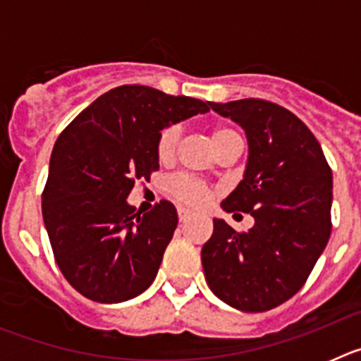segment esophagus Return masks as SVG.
Wrapping results in <instances>:
<instances>
[{
	"instance_id": "obj_1",
	"label": "esophagus",
	"mask_w": 361,
	"mask_h": 361,
	"mask_svg": "<svg viewBox=\"0 0 361 361\" xmlns=\"http://www.w3.org/2000/svg\"><path fill=\"white\" fill-rule=\"evenodd\" d=\"M177 215H178V220H180V222H186V220H190L191 213L188 212V209H184V208H178Z\"/></svg>"
}]
</instances>
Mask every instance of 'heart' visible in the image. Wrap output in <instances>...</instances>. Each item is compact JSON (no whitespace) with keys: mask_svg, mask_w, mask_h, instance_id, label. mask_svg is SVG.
<instances>
[{"mask_svg":"<svg viewBox=\"0 0 361 361\" xmlns=\"http://www.w3.org/2000/svg\"><path fill=\"white\" fill-rule=\"evenodd\" d=\"M180 135H183V132H180V126H177V124H170L164 130H161L157 137V145H155L159 161L166 162L173 157L178 142H180ZM238 137L240 135L235 130L224 126V124H216L212 128V141L215 149H219L220 146L231 141V139H238ZM166 190H168L171 199L177 200L183 206H188V208H204L213 199V188L209 184L186 173H177L168 178Z\"/></svg>","mask_w":361,"mask_h":361,"instance_id":"1","label":"heart"}]
</instances>
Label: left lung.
Returning <instances> with one entry per match:
<instances>
[{"instance_id": "8db88e82", "label": "left lung", "mask_w": 361, "mask_h": 361, "mask_svg": "<svg viewBox=\"0 0 361 361\" xmlns=\"http://www.w3.org/2000/svg\"><path fill=\"white\" fill-rule=\"evenodd\" d=\"M209 106L245 130L247 168L222 208L250 213L255 226L235 231L213 219L204 275L231 307L269 311L300 291L327 245L333 171L317 137L280 104L250 97Z\"/></svg>"}]
</instances>
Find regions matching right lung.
<instances>
[{"label":"right lung","instance_id":"obj_1","mask_svg":"<svg viewBox=\"0 0 361 361\" xmlns=\"http://www.w3.org/2000/svg\"><path fill=\"white\" fill-rule=\"evenodd\" d=\"M209 104L123 85L95 99L57 137L41 208L57 266L82 296L116 304L149 288L177 212L161 200L142 215L126 197L159 170L161 130Z\"/></svg>","mask_w":361,"mask_h":361}]
</instances>
